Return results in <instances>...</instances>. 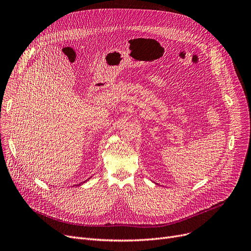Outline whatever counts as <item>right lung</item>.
I'll list each match as a JSON object with an SVG mask.
<instances>
[{
    "label": "right lung",
    "instance_id": "right-lung-1",
    "mask_svg": "<svg viewBox=\"0 0 251 251\" xmlns=\"http://www.w3.org/2000/svg\"><path fill=\"white\" fill-rule=\"evenodd\" d=\"M89 179H90V178H89ZM87 180H88V179H87ZM87 180H85V181H84V182H82V183H80V184H83V183H85V182H86V181H87ZM77 185H79V184H77Z\"/></svg>",
    "mask_w": 251,
    "mask_h": 251
}]
</instances>
